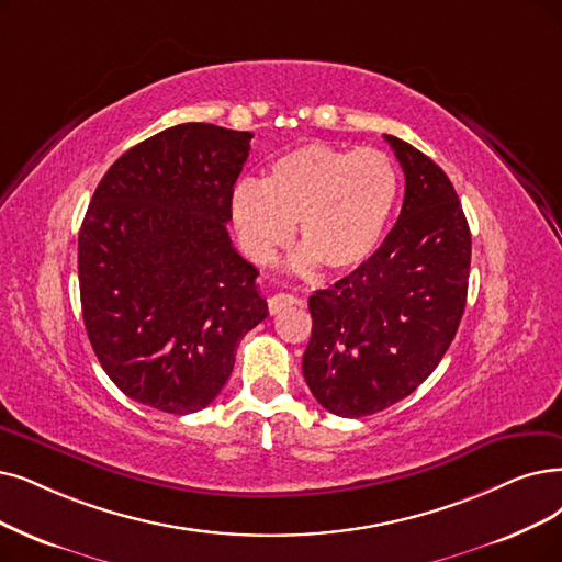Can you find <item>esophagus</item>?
Wrapping results in <instances>:
<instances>
[{"mask_svg": "<svg viewBox=\"0 0 562 562\" xmlns=\"http://www.w3.org/2000/svg\"><path fill=\"white\" fill-rule=\"evenodd\" d=\"M295 304H300V300H297L295 295L277 293V295L269 297L267 308H269V313H272V316H277V313H281V311H285V308H290V306H295Z\"/></svg>", "mask_w": 562, "mask_h": 562, "instance_id": "1", "label": "esophagus"}]
</instances>
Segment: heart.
<instances>
[{"instance_id":"heart-1","label":"heart","mask_w":562,"mask_h":562,"mask_svg":"<svg viewBox=\"0 0 562 562\" xmlns=\"http://www.w3.org/2000/svg\"><path fill=\"white\" fill-rule=\"evenodd\" d=\"M398 200V172L380 149L308 143L281 154L260 182L233 191L231 216L244 254L265 265L293 237L302 265L329 272L364 265L383 241Z\"/></svg>"}]
</instances>
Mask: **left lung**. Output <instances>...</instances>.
<instances>
[{"mask_svg": "<svg viewBox=\"0 0 562 562\" xmlns=\"http://www.w3.org/2000/svg\"><path fill=\"white\" fill-rule=\"evenodd\" d=\"M385 140L406 175L394 228L364 265L308 297L304 380L341 417L413 394L454 341L468 295L470 228L450 177L413 145Z\"/></svg>", "mask_w": 562, "mask_h": 562, "instance_id": "left-lung-1", "label": "left lung"}]
</instances>
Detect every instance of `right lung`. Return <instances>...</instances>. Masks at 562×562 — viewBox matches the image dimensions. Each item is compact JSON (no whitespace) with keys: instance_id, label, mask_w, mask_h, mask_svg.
<instances>
[{"instance_id":"obj_1","label":"right lung","mask_w":562,"mask_h":562,"mask_svg":"<svg viewBox=\"0 0 562 562\" xmlns=\"http://www.w3.org/2000/svg\"><path fill=\"white\" fill-rule=\"evenodd\" d=\"M254 133L177 124L108 168L78 235L82 321L108 378L143 406L187 415L228 383L267 318L258 269L226 223Z\"/></svg>"}]
</instances>
